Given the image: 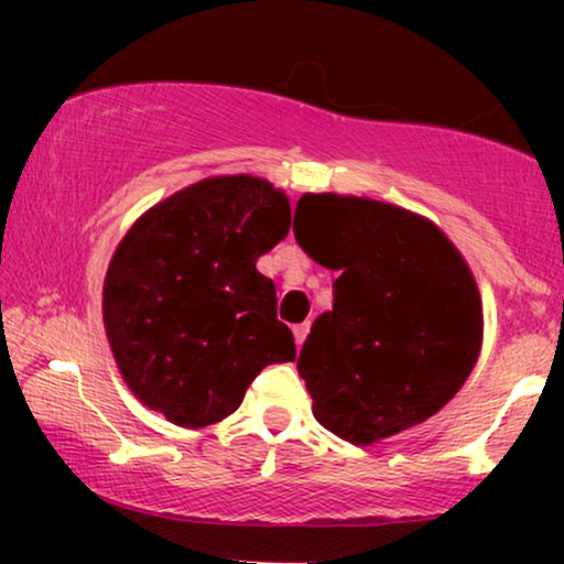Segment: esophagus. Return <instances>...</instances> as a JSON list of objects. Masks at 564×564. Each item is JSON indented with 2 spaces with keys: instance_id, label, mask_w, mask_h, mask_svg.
I'll use <instances>...</instances> for the list:
<instances>
[{
  "instance_id": "esophagus-1",
  "label": "esophagus",
  "mask_w": 564,
  "mask_h": 564,
  "mask_svg": "<svg viewBox=\"0 0 564 564\" xmlns=\"http://www.w3.org/2000/svg\"><path fill=\"white\" fill-rule=\"evenodd\" d=\"M307 332H310V323H307V321L300 323V326H294V341H296V347H302V341L307 339Z\"/></svg>"
}]
</instances>
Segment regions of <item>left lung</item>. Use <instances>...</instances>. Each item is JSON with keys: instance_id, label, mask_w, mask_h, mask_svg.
Masks as SVG:
<instances>
[{"instance_id": "1", "label": "left lung", "mask_w": 564, "mask_h": 564, "mask_svg": "<svg viewBox=\"0 0 564 564\" xmlns=\"http://www.w3.org/2000/svg\"><path fill=\"white\" fill-rule=\"evenodd\" d=\"M294 238L339 270L334 310L296 360L315 419L368 445L435 416L482 341L480 294L456 246L400 206L334 193H304Z\"/></svg>"}]
</instances>
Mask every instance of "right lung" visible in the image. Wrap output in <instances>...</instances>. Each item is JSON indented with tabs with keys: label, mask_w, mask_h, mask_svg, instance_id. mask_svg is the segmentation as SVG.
<instances>
[{
	"label": "right lung",
	"mask_w": 564,
	"mask_h": 564,
	"mask_svg": "<svg viewBox=\"0 0 564 564\" xmlns=\"http://www.w3.org/2000/svg\"><path fill=\"white\" fill-rule=\"evenodd\" d=\"M289 198L264 180L209 177L145 212L116 249L102 318L121 377L180 426L241 405L270 364L296 358L257 260L286 238Z\"/></svg>",
	"instance_id": "obj_1"
}]
</instances>
